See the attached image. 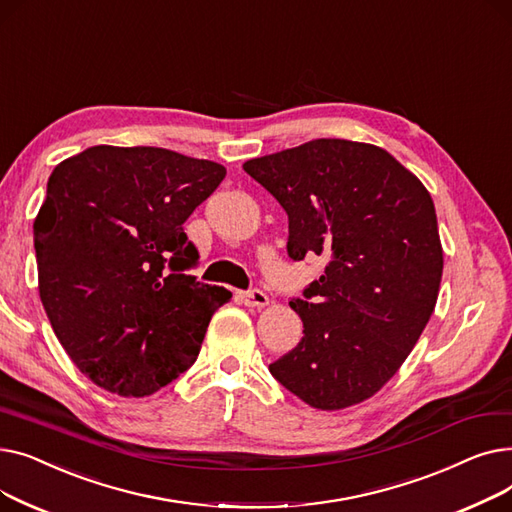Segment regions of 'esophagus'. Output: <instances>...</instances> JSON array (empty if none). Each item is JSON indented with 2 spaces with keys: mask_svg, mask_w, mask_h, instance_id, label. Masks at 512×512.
<instances>
[{
  "mask_svg": "<svg viewBox=\"0 0 512 512\" xmlns=\"http://www.w3.org/2000/svg\"><path fill=\"white\" fill-rule=\"evenodd\" d=\"M242 301H245L247 307H257V309L270 305V299H267V294L263 290H259V288L247 290L245 294H242Z\"/></svg>",
  "mask_w": 512,
  "mask_h": 512,
  "instance_id": "obj_1",
  "label": "esophagus"
}]
</instances>
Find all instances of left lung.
<instances>
[{"label": "left lung", "instance_id": "8db88e82", "mask_svg": "<svg viewBox=\"0 0 512 512\" xmlns=\"http://www.w3.org/2000/svg\"><path fill=\"white\" fill-rule=\"evenodd\" d=\"M288 213V255L328 259L290 309L303 338L270 365L313 409L340 411L380 392L434 313L444 253L421 180L386 149L315 139L245 161Z\"/></svg>", "mask_w": 512, "mask_h": 512}]
</instances>
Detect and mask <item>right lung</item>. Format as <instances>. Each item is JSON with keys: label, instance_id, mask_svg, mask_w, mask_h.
Here are the masks:
<instances>
[{"label": "right lung", "instance_id": "obj_1", "mask_svg": "<svg viewBox=\"0 0 512 512\" xmlns=\"http://www.w3.org/2000/svg\"><path fill=\"white\" fill-rule=\"evenodd\" d=\"M226 176L209 159L97 145L51 172L33 234L39 294L64 351L112 394L143 398L197 361L222 286L182 274L184 222Z\"/></svg>", "mask_w": 512, "mask_h": 512}]
</instances>
